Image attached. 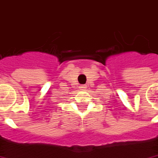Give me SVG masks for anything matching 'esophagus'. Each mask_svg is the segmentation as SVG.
Instances as JSON below:
<instances>
[{
  "label": "esophagus",
  "instance_id": "34e87169",
  "mask_svg": "<svg viewBox=\"0 0 158 158\" xmlns=\"http://www.w3.org/2000/svg\"><path fill=\"white\" fill-rule=\"evenodd\" d=\"M79 88H80V89H82V90H85V89H86V85H80V86H79Z\"/></svg>",
  "mask_w": 158,
  "mask_h": 158
}]
</instances>
